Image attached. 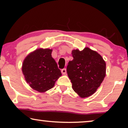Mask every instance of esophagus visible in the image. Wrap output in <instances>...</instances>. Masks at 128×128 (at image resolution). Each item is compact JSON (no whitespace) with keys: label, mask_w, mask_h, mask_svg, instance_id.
Listing matches in <instances>:
<instances>
[{"label":"esophagus","mask_w":128,"mask_h":128,"mask_svg":"<svg viewBox=\"0 0 128 128\" xmlns=\"http://www.w3.org/2000/svg\"><path fill=\"white\" fill-rule=\"evenodd\" d=\"M61 73H62V74H66V73H67V70L66 68H63L61 70Z\"/></svg>","instance_id":"1"}]
</instances>
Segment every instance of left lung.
I'll list each match as a JSON object with an SVG mask.
<instances>
[{
  "mask_svg": "<svg viewBox=\"0 0 128 128\" xmlns=\"http://www.w3.org/2000/svg\"><path fill=\"white\" fill-rule=\"evenodd\" d=\"M73 60L68 62L67 72L72 88L80 98L93 94L106 76V63L100 54L88 48L73 50Z\"/></svg>",
  "mask_w": 128,
  "mask_h": 128,
  "instance_id": "1",
  "label": "left lung"
}]
</instances>
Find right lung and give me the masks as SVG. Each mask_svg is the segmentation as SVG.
Listing matches in <instances>:
<instances>
[{
  "instance_id": "right-lung-1",
  "label": "right lung",
  "mask_w": 128,
  "mask_h": 128,
  "mask_svg": "<svg viewBox=\"0 0 128 128\" xmlns=\"http://www.w3.org/2000/svg\"><path fill=\"white\" fill-rule=\"evenodd\" d=\"M52 50L36 49L26 56L22 64V72L26 82L34 90L44 92L55 86L62 75L52 57Z\"/></svg>"
}]
</instances>
